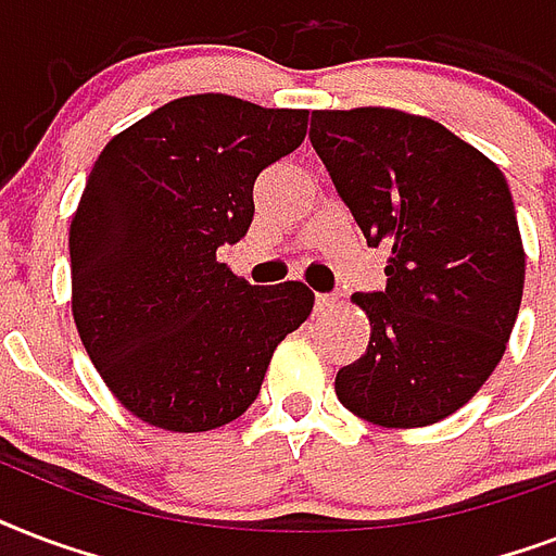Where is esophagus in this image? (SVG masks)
<instances>
[{
	"instance_id": "1",
	"label": "esophagus",
	"mask_w": 556,
	"mask_h": 556,
	"mask_svg": "<svg viewBox=\"0 0 556 556\" xmlns=\"http://www.w3.org/2000/svg\"><path fill=\"white\" fill-rule=\"evenodd\" d=\"M339 304L337 292H318L316 295V309H330Z\"/></svg>"
}]
</instances>
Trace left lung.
<instances>
[{
    "label": "left lung",
    "mask_w": 556,
    "mask_h": 556,
    "mask_svg": "<svg viewBox=\"0 0 556 556\" xmlns=\"http://www.w3.org/2000/svg\"><path fill=\"white\" fill-rule=\"evenodd\" d=\"M309 141L368 247L389 249L386 290L354 295L371 339L339 368V403L389 429L438 424L493 374L522 304L510 188L443 124L400 110H316Z\"/></svg>",
    "instance_id": "left-lung-1"
}]
</instances>
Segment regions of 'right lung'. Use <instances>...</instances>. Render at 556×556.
<instances>
[{"label":"right lung","instance_id":"add662e5","mask_svg":"<svg viewBox=\"0 0 556 556\" xmlns=\"http://www.w3.org/2000/svg\"><path fill=\"white\" fill-rule=\"evenodd\" d=\"M307 136V110L188 94L118 132L68 229L72 313L124 408L208 432L255 403L273 351L313 309L301 281L255 287L219 264L255 217L257 174Z\"/></svg>","mask_w":556,"mask_h":556}]
</instances>
